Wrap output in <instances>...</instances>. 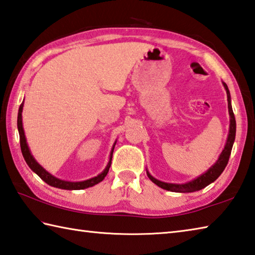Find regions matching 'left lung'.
<instances>
[{
  "mask_svg": "<svg viewBox=\"0 0 255 255\" xmlns=\"http://www.w3.org/2000/svg\"><path fill=\"white\" fill-rule=\"evenodd\" d=\"M223 86L226 90V95H228V105H229V114H230V131L228 136V140H226L225 147L223 151L221 152L219 159L216 160V163L212 166L210 169H207L204 174L198 176L197 178L191 180V182L185 183V184H172V183H165L161 182L152 177V176L147 172V176L149 177L152 183H155L157 186L160 188H164L166 191L170 192H177V193H192L200 191V189L206 187L207 185L214 182L217 179V177L223 173L226 165L229 163L231 150H232L233 143L235 140V132H237V123H235V117L233 114L232 105H231V95L229 91V88L226 86V83L223 82Z\"/></svg>",
  "mask_w": 255,
  "mask_h": 255,
  "instance_id": "8db88e82",
  "label": "left lung"
}]
</instances>
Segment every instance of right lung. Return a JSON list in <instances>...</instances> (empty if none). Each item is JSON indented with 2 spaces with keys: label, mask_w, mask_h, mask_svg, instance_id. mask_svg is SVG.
<instances>
[{
  "label": "right lung",
  "mask_w": 255,
  "mask_h": 255,
  "mask_svg": "<svg viewBox=\"0 0 255 255\" xmlns=\"http://www.w3.org/2000/svg\"><path fill=\"white\" fill-rule=\"evenodd\" d=\"M22 110H23V103L21 104L20 108H18V114H17V129H18V135H20V146H21L22 155H23V157H24V160L26 161V164L29 165V167L33 170V172L38 175L41 179H43L45 183L50 185V186L61 188V189H68V191H72V189H85V188L94 186V185L100 183L101 180L106 177V175H107L109 172L110 165H112V157H113V152H114V148H115L116 142L113 147L112 152H110V159H109L107 167H106L104 172L99 174L98 176H96V177H94V178L83 180V182H67V180L59 179L57 177H54L53 175L48 173L47 170H45L42 166H41L38 161L34 159V157L31 155L29 146H27V143H26L24 130H23Z\"/></svg>",
  "instance_id": "obj_1"
}]
</instances>
